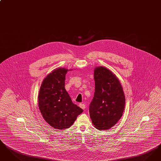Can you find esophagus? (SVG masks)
I'll use <instances>...</instances> for the list:
<instances>
[{"label": "esophagus", "instance_id": "34e87169", "mask_svg": "<svg viewBox=\"0 0 161 161\" xmlns=\"http://www.w3.org/2000/svg\"><path fill=\"white\" fill-rule=\"evenodd\" d=\"M79 106L81 107L82 109H85L86 108V105L83 104V103H80V104H79Z\"/></svg>", "mask_w": 161, "mask_h": 161}]
</instances>
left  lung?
<instances>
[{"label": "left lung", "mask_w": 161, "mask_h": 161, "mask_svg": "<svg viewBox=\"0 0 161 161\" xmlns=\"http://www.w3.org/2000/svg\"><path fill=\"white\" fill-rule=\"evenodd\" d=\"M95 93L89 105V114L95 127L106 130L115 125L123 115L125 96L118 78L108 69L94 70Z\"/></svg>", "instance_id": "1"}]
</instances>
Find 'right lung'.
<instances>
[{
	"mask_svg": "<svg viewBox=\"0 0 161 161\" xmlns=\"http://www.w3.org/2000/svg\"><path fill=\"white\" fill-rule=\"evenodd\" d=\"M68 70L58 68L48 74L41 85L38 107L44 119L55 129L69 128L83 112L74 104L64 87Z\"/></svg>",
	"mask_w": 161,
	"mask_h": 161,
	"instance_id": "obj_1",
	"label": "right lung"
}]
</instances>
